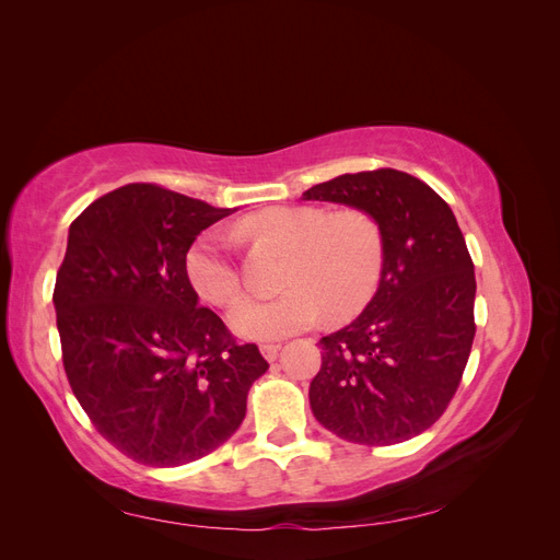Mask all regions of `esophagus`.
Listing matches in <instances>:
<instances>
[{
  "instance_id": "1",
  "label": "esophagus",
  "mask_w": 560,
  "mask_h": 560,
  "mask_svg": "<svg viewBox=\"0 0 560 560\" xmlns=\"http://www.w3.org/2000/svg\"><path fill=\"white\" fill-rule=\"evenodd\" d=\"M280 343H261V354L264 358L268 360V362H273L276 358H278V352H280Z\"/></svg>"
}]
</instances>
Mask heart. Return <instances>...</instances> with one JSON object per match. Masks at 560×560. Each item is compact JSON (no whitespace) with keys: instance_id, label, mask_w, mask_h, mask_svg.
I'll return each mask as SVG.
<instances>
[{"instance_id":"obj_1","label":"heart","mask_w":560,"mask_h":560,"mask_svg":"<svg viewBox=\"0 0 560 560\" xmlns=\"http://www.w3.org/2000/svg\"><path fill=\"white\" fill-rule=\"evenodd\" d=\"M241 235L290 247L273 299L241 301L229 315L245 338H282L308 329L329 311L346 317L376 292L385 243L376 217L362 208L329 212L322 206H276L243 217ZM184 273L196 294L212 306H231L243 294L241 268L219 229L202 231L184 254Z\"/></svg>"}]
</instances>
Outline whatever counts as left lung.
Masks as SVG:
<instances>
[{
	"label": "left lung",
	"instance_id": "obj_1",
	"mask_svg": "<svg viewBox=\"0 0 560 560\" xmlns=\"http://www.w3.org/2000/svg\"><path fill=\"white\" fill-rule=\"evenodd\" d=\"M303 198L371 212L385 243L376 296L319 338L311 409L346 442H409L444 416L469 360L477 280L465 235L432 186L393 167L334 177Z\"/></svg>",
	"mask_w": 560,
	"mask_h": 560
}]
</instances>
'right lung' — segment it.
<instances>
[{
    "mask_svg": "<svg viewBox=\"0 0 560 560\" xmlns=\"http://www.w3.org/2000/svg\"><path fill=\"white\" fill-rule=\"evenodd\" d=\"M231 210L135 182L70 226L54 303L67 381L107 442L149 467H179L241 428L268 362L184 273L202 229Z\"/></svg>",
    "mask_w": 560,
    "mask_h": 560,
    "instance_id": "1",
    "label": "right lung"
}]
</instances>
